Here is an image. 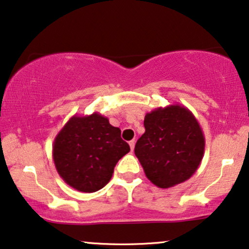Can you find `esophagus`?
Returning <instances> with one entry per match:
<instances>
[{"mask_svg": "<svg viewBox=\"0 0 249 249\" xmlns=\"http://www.w3.org/2000/svg\"><path fill=\"white\" fill-rule=\"evenodd\" d=\"M128 144H130L131 150L133 151V150H134V145H135V140H131L130 142H128Z\"/></svg>", "mask_w": 249, "mask_h": 249, "instance_id": "1", "label": "esophagus"}]
</instances>
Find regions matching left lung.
I'll use <instances>...</instances> for the list:
<instances>
[{
  "mask_svg": "<svg viewBox=\"0 0 249 249\" xmlns=\"http://www.w3.org/2000/svg\"><path fill=\"white\" fill-rule=\"evenodd\" d=\"M145 132L134 152L149 180L167 189L190 178L204 157L205 137L199 123L178 104L156 108L144 116Z\"/></svg>",
  "mask_w": 249,
  "mask_h": 249,
  "instance_id": "obj_1",
  "label": "left lung"
}]
</instances>
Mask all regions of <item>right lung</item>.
<instances>
[{"mask_svg": "<svg viewBox=\"0 0 249 249\" xmlns=\"http://www.w3.org/2000/svg\"><path fill=\"white\" fill-rule=\"evenodd\" d=\"M130 145L105 116L74 115L59 131L52 145L58 174L82 192H95L110 181L114 167Z\"/></svg>", "mask_w": 249, "mask_h": 249, "instance_id": "obj_1", "label": "right lung"}]
</instances>
